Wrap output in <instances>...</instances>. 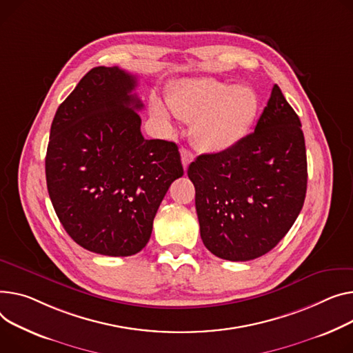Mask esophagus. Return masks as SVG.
<instances>
[{"label":"esophagus","instance_id":"esophagus-1","mask_svg":"<svg viewBox=\"0 0 353 353\" xmlns=\"http://www.w3.org/2000/svg\"><path fill=\"white\" fill-rule=\"evenodd\" d=\"M180 154H181L183 168H184V170H187V168H189V164L194 160V156H193V153L190 150H187V149H181Z\"/></svg>","mask_w":353,"mask_h":353}]
</instances>
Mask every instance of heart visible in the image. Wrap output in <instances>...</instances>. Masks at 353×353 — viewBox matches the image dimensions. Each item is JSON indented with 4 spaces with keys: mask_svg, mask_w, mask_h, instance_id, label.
Returning a JSON list of instances; mask_svg holds the SVG:
<instances>
[{
    "mask_svg": "<svg viewBox=\"0 0 353 353\" xmlns=\"http://www.w3.org/2000/svg\"><path fill=\"white\" fill-rule=\"evenodd\" d=\"M172 112L192 122V137L205 153L219 154L241 143L260 109V99L248 86H231L214 78L179 81L168 95ZM152 113L170 125V113L159 98L150 101Z\"/></svg>",
    "mask_w": 353,
    "mask_h": 353,
    "instance_id": "heart-1",
    "label": "heart"
}]
</instances>
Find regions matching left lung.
Instances as JSON below:
<instances>
[{"instance_id":"left-lung-1","label":"left lung","mask_w":353,"mask_h":353,"mask_svg":"<svg viewBox=\"0 0 353 353\" xmlns=\"http://www.w3.org/2000/svg\"><path fill=\"white\" fill-rule=\"evenodd\" d=\"M200 236L228 261H250L285 237L307 194L301 121L278 85L254 132L228 152L199 156L187 170Z\"/></svg>"}]
</instances>
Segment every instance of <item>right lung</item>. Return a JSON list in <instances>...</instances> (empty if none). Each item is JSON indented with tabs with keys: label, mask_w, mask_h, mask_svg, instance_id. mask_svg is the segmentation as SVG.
<instances>
[{
	"label": "right lung",
	"mask_w": 353,
	"mask_h": 353,
	"mask_svg": "<svg viewBox=\"0 0 353 353\" xmlns=\"http://www.w3.org/2000/svg\"><path fill=\"white\" fill-rule=\"evenodd\" d=\"M134 75L97 66L59 105L45 157L55 213L88 251L128 256L148 244L157 208L183 176L179 148L140 132Z\"/></svg>",
	"instance_id": "obj_1"
}]
</instances>
